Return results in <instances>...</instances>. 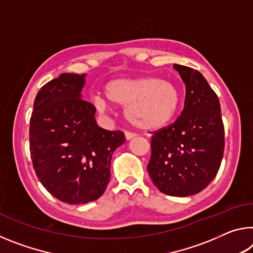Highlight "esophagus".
Segmentation results:
<instances>
[{
  "mask_svg": "<svg viewBox=\"0 0 253 253\" xmlns=\"http://www.w3.org/2000/svg\"><path fill=\"white\" fill-rule=\"evenodd\" d=\"M135 136H136V134H134V132H130V131H126V132H125V137H126L127 140L134 138Z\"/></svg>",
  "mask_w": 253,
  "mask_h": 253,
  "instance_id": "esophagus-1",
  "label": "esophagus"
}]
</instances>
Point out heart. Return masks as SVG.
<instances>
[{
    "label": "heart",
    "instance_id": "obj_1",
    "mask_svg": "<svg viewBox=\"0 0 253 253\" xmlns=\"http://www.w3.org/2000/svg\"><path fill=\"white\" fill-rule=\"evenodd\" d=\"M104 91L111 104L125 106L128 121L143 130H157L168 125L181 105L175 84L154 77L114 79L105 85ZM92 102L100 113L108 108L100 96L93 97Z\"/></svg>",
    "mask_w": 253,
    "mask_h": 253
}]
</instances>
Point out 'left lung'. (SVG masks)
Wrapping results in <instances>:
<instances>
[{
	"label": "left lung",
	"instance_id": "obj_1",
	"mask_svg": "<svg viewBox=\"0 0 253 253\" xmlns=\"http://www.w3.org/2000/svg\"><path fill=\"white\" fill-rule=\"evenodd\" d=\"M185 84L184 109L174 124L154 132L147 165L162 193L190 196L216 176L224 151L220 101L208 81L193 68L174 65Z\"/></svg>",
	"mask_w": 253,
	"mask_h": 253
}]
</instances>
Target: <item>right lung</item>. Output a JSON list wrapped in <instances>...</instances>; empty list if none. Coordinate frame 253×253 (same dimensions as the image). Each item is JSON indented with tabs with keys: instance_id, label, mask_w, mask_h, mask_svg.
Segmentation results:
<instances>
[{
	"instance_id": "obj_1",
	"label": "right lung",
	"mask_w": 253,
	"mask_h": 253,
	"mask_svg": "<svg viewBox=\"0 0 253 253\" xmlns=\"http://www.w3.org/2000/svg\"><path fill=\"white\" fill-rule=\"evenodd\" d=\"M85 75L62 74L42 87L30 119V153L36 174L55 199L84 204L104 194L121 130L97 125L96 108L83 99Z\"/></svg>"
}]
</instances>
